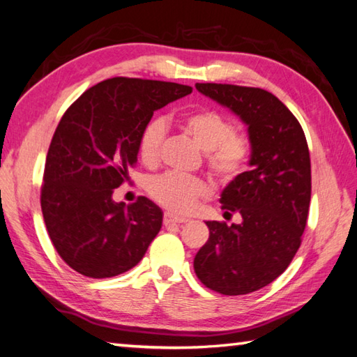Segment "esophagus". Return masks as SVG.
<instances>
[{"instance_id": "obj_1", "label": "esophagus", "mask_w": 357, "mask_h": 357, "mask_svg": "<svg viewBox=\"0 0 357 357\" xmlns=\"http://www.w3.org/2000/svg\"><path fill=\"white\" fill-rule=\"evenodd\" d=\"M186 221H188V218L174 215V213H171V212H165V215H163V225H165V226L178 225V223H186Z\"/></svg>"}]
</instances>
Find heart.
<instances>
[{
	"label": "heart",
	"mask_w": 357,
	"mask_h": 357,
	"mask_svg": "<svg viewBox=\"0 0 357 357\" xmlns=\"http://www.w3.org/2000/svg\"><path fill=\"white\" fill-rule=\"evenodd\" d=\"M180 128L206 153L211 172L221 181L234 180L244 171L250 157V142L243 132L234 131L231 119L213 108H199L178 119ZM165 119L154 117L142 128L137 149L142 162L153 165L160 157L166 137ZM146 191L163 208L189 212L209 194L208 185L199 177L163 172L148 180Z\"/></svg>",
	"instance_id": "1"
}]
</instances>
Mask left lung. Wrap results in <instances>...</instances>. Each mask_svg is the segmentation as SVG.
<instances>
[{
    "label": "left lung",
    "instance_id": "left-lung-1",
    "mask_svg": "<svg viewBox=\"0 0 357 357\" xmlns=\"http://www.w3.org/2000/svg\"><path fill=\"white\" fill-rule=\"evenodd\" d=\"M248 125L250 171L221 194V209L240 225L206 221L209 240L197 252L194 271L221 295H248L286 271L303 241L312 197L310 153L303 126L282 102L263 89L195 84Z\"/></svg>",
    "mask_w": 357,
    "mask_h": 357
}]
</instances>
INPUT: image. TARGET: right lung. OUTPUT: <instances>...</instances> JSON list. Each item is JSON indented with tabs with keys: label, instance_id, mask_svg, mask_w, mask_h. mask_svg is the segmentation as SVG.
Here are the masks:
<instances>
[{
	"label": "right lung",
	"instance_id": "add662e5",
	"mask_svg": "<svg viewBox=\"0 0 357 357\" xmlns=\"http://www.w3.org/2000/svg\"><path fill=\"white\" fill-rule=\"evenodd\" d=\"M189 85L112 77L82 93L62 116L47 153L41 209L66 263L89 278H112L144 258L163 212L146 197L125 206L113 189L137 162V140L155 109Z\"/></svg>",
	"mask_w": 357,
	"mask_h": 357
}]
</instances>
